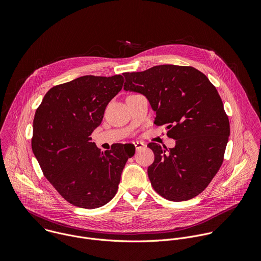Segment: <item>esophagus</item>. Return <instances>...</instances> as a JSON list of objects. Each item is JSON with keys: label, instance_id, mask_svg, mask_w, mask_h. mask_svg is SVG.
I'll use <instances>...</instances> for the list:
<instances>
[{"label": "esophagus", "instance_id": "1", "mask_svg": "<svg viewBox=\"0 0 261 261\" xmlns=\"http://www.w3.org/2000/svg\"><path fill=\"white\" fill-rule=\"evenodd\" d=\"M133 145L135 146L136 151H139V150H141V148L144 147L145 144H144L143 142H141V141H134V142H133Z\"/></svg>", "mask_w": 261, "mask_h": 261}]
</instances>
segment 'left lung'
Wrapping results in <instances>:
<instances>
[{
	"mask_svg": "<svg viewBox=\"0 0 261 261\" xmlns=\"http://www.w3.org/2000/svg\"><path fill=\"white\" fill-rule=\"evenodd\" d=\"M126 91L138 92L156 111L155 124L167 125L175 146H147L155 160L147 168L154 190L171 201L200 194L220 169L228 137L229 120L215 86L191 66L160 65L124 73Z\"/></svg>",
	"mask_w": 261,
	"mask_h": 261,
	"instance_id": "8db88e82",
	"label": "left lung"
}]
</instances>
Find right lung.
Listing matches in <instances>:
<instances>
[{
  "instance_id": "add662e5",
  "label": "right lung",
  "mask_w": 261,
  "mask_h": 261,
  "mask_svg": "<svg viewBox=\"0 0 261 261\" xmlns=\"http://www.w3.org/2000/svg\"><path fill=\"white\" fill-rule=\"evenodd\" d=\"M124 81L122 75L79 77L51 88L36 110L33 153L54 188L75 206L96 208L113 199L135 153L121 143L101 152L91 141Z\"/></svg>"
}]
</instances>
